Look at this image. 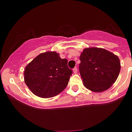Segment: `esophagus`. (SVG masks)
Here are the masks:
<instances>
[{"label":"esophagus","mask_w":132,"mask_h":132,"mask_svg":"<svg viewBox=\"0 0 132 132\" xmlns=\"http://www.w3.org/2000/svg\"><path fill=\"white\" fill-rule=\"evenodd\" d=\"M73 72H74V73H76L78 72V68H77V67H75L74 68V69H73Z\"/></svg>","instance_id":"esophagus-1"}]
</instances>
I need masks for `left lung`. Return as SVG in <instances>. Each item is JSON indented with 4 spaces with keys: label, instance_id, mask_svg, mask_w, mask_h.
I'll list each match as a JSON object with an SVG mask.
<instances>
[{
    "label": "left lung",
    "instance_id": "left-lung-1",
    "mask_svg": "<svg viewBox=\"0 0 132 132\" xmlns=\"http://www.w3.org/2000/svg\"><path fill=\"white\" fill-rule=\"evenodd\" d=\"M80 60L79 70L84 84L92 92L108 90L120 74L121 66L118 57L105 49L85 48Z\"/></svg>",
    "mask_w": 132,
    "mask_h": 132
}]
</instances>
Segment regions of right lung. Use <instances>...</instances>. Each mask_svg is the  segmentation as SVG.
Returning a JSON list of instances; mask_svg holds the SVG:
<instances>
[{
  "mask_svg": "<svg viewBox=\"0 0 132 132\" xmlns=\"http://www.w3.org/2000/svg\"><path fill=\"white\" fill-rule=\"evenodd\" d=\"M24 82L32 93L41 98H51L67 86L72 70L68 60L56 52L41 53L26 66Z\"/></svg>",
  "mask_w": 132,
  "mask_h": 132,
  "instance_id": "obj_1",
  "label": "right lung"
}]
</instances>
